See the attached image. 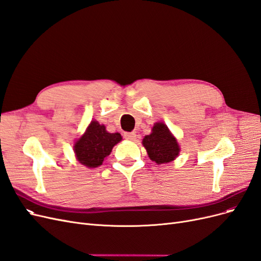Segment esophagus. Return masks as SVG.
Returning a JSON list of instances; mask_svg holds the SVG:
<instances>
[{
    "label": "esophagus",
    "instance_id": "esophagus-1",
    "mask_svg": "<svg viewBox=\"0 0 261 261\" xmlns=\"http://www.w3.org/2000/svg\"><path fill=\"white\" fill-rule=\"evenodd\" d=\"M124 138L129 141H136L137 140V134L134 132H124Z\"/></svg>",
    "mask_w": 261,
    "mask_h": 261
}]
</instances>
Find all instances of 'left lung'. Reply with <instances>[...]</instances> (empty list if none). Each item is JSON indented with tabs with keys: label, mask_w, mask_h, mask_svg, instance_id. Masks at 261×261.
Here are the masks:
<instances>
[{
	"label": "left lung",
	"mask_w": 261,
	"mask_h": 261,
	"mask_svg": "<svg viewBox=\"0 0 261 261\" xmlns=\"http://www.w3.org/2000/svg\"><path fill=\"white\" fill-rule=\"evenodd\" d=\"M142 143L149 158L158 165L172 162L180 152L178 142L163 122H157L152 133L143 139Z\"/></svg>",
	"instance_id": "obj_1"
}]
</instances>
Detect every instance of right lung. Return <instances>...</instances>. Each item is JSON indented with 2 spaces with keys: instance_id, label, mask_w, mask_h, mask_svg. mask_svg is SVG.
<instances>
[{
  "instance_id": "add662e5",
  "label": "right lung",
  "mask_w": 261,
  "mask_h": 261,
  "mask_svg": "<svg viewBox=\"0 0 261 261\" xmlns=\"http://www.w3.org/2000/svg\"><path fill=\"white\" fill-rule=\"evenodd\" d=\"M120 141L119 133H108L105 125L92 121L86 133L75 142L74 153L82 165L95 168L103 164L104 158L111 154L113 147Z\"/></svg>"
}]
</instances>
